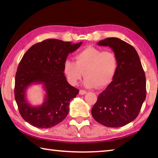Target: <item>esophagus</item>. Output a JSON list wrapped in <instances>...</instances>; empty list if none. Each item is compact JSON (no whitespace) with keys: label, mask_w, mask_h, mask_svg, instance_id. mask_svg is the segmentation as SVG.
Listing matches in <instances>:
<instances>
[{"label":"esophagus","mask_w":158,"mask_h":158,"mask_svg":"<svg viewBox=\"0 0 158 158\" xmlns=\"http://www.w3.org/2000/svg\"><path fill=\"white\" fill-rule=\"evenodd\" d=\"M87 93L86 90H79V94L80 95H85Z\"/></svg>","instance_id":"34e87169"}]
</instances>
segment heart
Listing matches in <instances>:
<instances>
[{
  "mask_svg": "<svg viewBox=\"0 0 158 158\" xmlns=\"http://www.w3.org/2000/svg\"><path fill=\"white\" fill-rule=\"evenodd\" d=\"M118 66V60L114 52L88 47L75 56V62H64L63 72L72 85H76L84 73L85 86L103 89L114 80Z\"/></svg>",
  "mask_w": 158,
  "mask_h": 158,
  "instance_id": "1",
  "label": "heart"
}]
</instances>
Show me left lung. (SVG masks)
<instances>
[{"instance_id": "1", "label": "left lung", "mask_w": 158, "mask_h": 158, "mask_svg": "<svg viewBox=\"0 0 158 158\" xmlns=\"http://www.w3.org/2000/svg\"><path fill=\"white\" fill-rule=\"evenodd\" d=\"M98 44L111 48L118 66L113 81L98 95L92 116L106 127H123L139 114L146 96L145 73L137 51L126 42L109 37Z\"/></svg>"}]
</instances>
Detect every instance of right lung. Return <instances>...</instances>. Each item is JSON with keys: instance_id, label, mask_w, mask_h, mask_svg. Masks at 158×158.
I'll return each mask as SVG.
<instances>
[{"instance_id": "1", "label": "right lung", "mask_w": 158, "mask_h": 158, "mask_svg": "<svg viewBox=\"0 0 158 158\" xmlns=\"http://www.w3.org/2000/svg\"><path fill=\"white\" fill-rule=\"evenodd\" d=\"M81 43L48 39L33 45L23 55L15 76V97L19 114L29 124L50 128L66 118L69 102L79 90L67 81L63 64ZM33 82L43 84L47 93L44 104L38 107L31 106L25 99L26 89Z\"/></svg>"}]
</instances>
